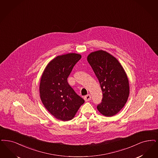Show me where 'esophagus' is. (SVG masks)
<instances>
[{"label":"esophagus","instance_id":"1","mask_svg":"<svg viewBox=\"0 0 158 158\" xmlns=\"http://www.w3.org/2000/svg\"><path fill=\"white\" fill-rule=\"evenodd\" d=\"M84 99H85V101L86 102L89 101L90 100H91V96H90V95H89V94L85 96L84 97Z\"/></svg>","mask_w":158,"mask_h":158}]
</instances>
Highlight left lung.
I'll list each match as a JSON object with an SVG mask.
<instances>
[{
  "instance_id": "1",
  "label": "left lung",
  "mask_w": 158,
  "mask_h": 158,
  "mask_svg": "<svg viewBox=\"0 0 158 158\" xmlns=\"http://www.w3.org/2000/svg\"><path fill=\"white\" fill-rule=\"evenodd\" d=\"M101 85L103 98L98 105L99 112L106 117L118 114L129 95L126 72L118 59L106 51H95L87 57Z\"/></svg>"
}]
</instances>
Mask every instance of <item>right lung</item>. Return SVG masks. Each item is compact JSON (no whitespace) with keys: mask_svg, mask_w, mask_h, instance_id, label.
<instances>
[{"mask_svg":"<svg viewBox=\"0 0 158 158\" xmlns=\"http://www.w3.org/2000/svg\"><path fill=\"white\" fill-rule=\"evenodd\" d=\"M81 57L75 53L57 56L47 64L41 76L40 99L48 112L58 120L72 119L85 102L67 80Z\"/></svg>","mask_w":158,"mask_h":158,"instance_id":"right-lung-1","label":"right lung"}]
</instances>
